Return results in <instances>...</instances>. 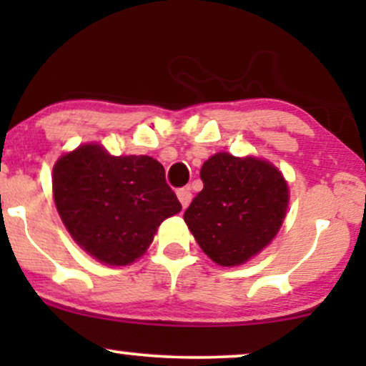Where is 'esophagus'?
<instances>
[{
  "mask_svg": "<svg viewBox=\"0 0 366 366\" xmlns=\"http://www.w3.org/2000/svg\"><path fill=\"white\" fill-rule=\"evenodd\" d=\"M177 197L179 199V203H182L183 208H187L189 203H192V192H189V188H179L177 192Z\"/></svg>",
  "mask_w": 366,
  "mask_h": 366,
  "instance_id": "obj_1",
  "label": "esophagus"
}]
</instances>
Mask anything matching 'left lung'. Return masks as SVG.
<instances>
[{
    "label": "left lung",
    "mask_w": 366,
    "mask_h": 366,
    "mask_svg": "<svg viewBox=\"0 0 366 366\" xmlns=\"http://www.w3.org/2000/svg\"><path fill=\"white\" fill-rule=\"evenodd\" d=\"M203 189L183 218L199 248L222 267H237L258 254L287 214L288 184L264 159L217 153L203 163Z\"/></svg>",
    "instance_id": "obj_1"
}]
</instances>
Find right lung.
Listing matches in <instances>:
<instances>
[{"label":"right lung","mask_w":366,"mask_h":366,"mask_svg":"<svg viewBox=\"0 0 366 366\" xmlns=\"http://www.w3.org/2000/svg\"><path fill=\"white\" fill-rule=\"evenodd\" d=\"M53 197L74 242L109 267L142 257L163 219L182 212L162 163L144 154L112 157L97 143L54 163Z\"/></svg>","instance_id":"1"}]
</instances>
